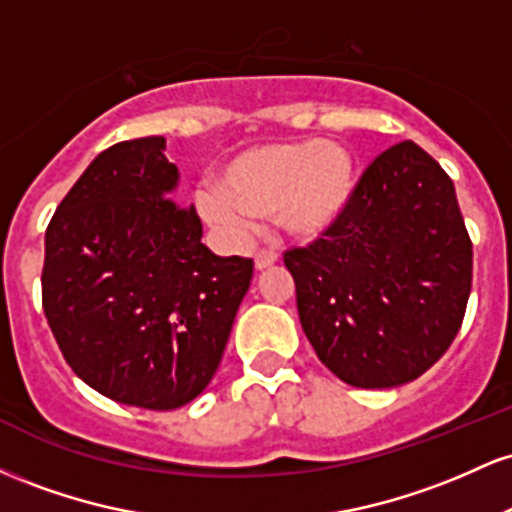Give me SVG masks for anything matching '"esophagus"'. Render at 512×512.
I'll use <instances>...</instances> for the list:
<instances>
[{
  "mask_svg": "<svg viewBox=\"0 0 512 512\" xmlns=\"http://www.w3.org/2000/svg\"><path fill=\"white\" fill-rule=\"evenodd\" d=\"M276 260H279V255H276L274 250H260L255 255V269H257V272H264V269L272 267Z\"/></svg>",
  "mask_w": 512,
  "mask_h": 512,
  "instance_id": "1",
  "label": "esophagus"
}]
</instances>
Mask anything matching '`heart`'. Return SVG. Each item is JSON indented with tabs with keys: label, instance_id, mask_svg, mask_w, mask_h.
<instances>
[{
	"label": "heart",
	"instance_id": "1",
	"mask_svg": "<svg viewBox=\"0 0 512 512\" xmlns=\"http://www.w3.org/2000/svg\"><path fill=\"white\" fill-rule=\"evenodd\" d=\"M356 185L351 151L308 137L240 151L221 168L219 185L197 192V207L228 228L274 216L286 236L310 243L344 219Z\"/></svg>",
	"mask_w": 512,
	"mask_h": 512
}]
</instances>
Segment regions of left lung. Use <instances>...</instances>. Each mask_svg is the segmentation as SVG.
Listing matches in <instances>:
<instances>
[{
    "label": "left lung",
    "instance_id": "left-lung-1",
    "mask_svg": "<svg viewBox=\"0 0 512 512\" xmlns=\"http://www.w3.org/2000/svg\"><path fill=\"white\" fill-rule=\"evenodd\" d=\"M284 262L317 358L363 390L424 375L460 332L472 291L455 185L414 142L375 158L344 219Z\"/></svg>",
    "mask_w": 512,
    "mask_h": 512
}]
</instances>
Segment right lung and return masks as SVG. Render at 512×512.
Here are the masks:
<instances>
[{"instance_id": "right-lung-1", "label": "right lung", "mask_w": 512, "mask_h": 512, "mask_svg": "<svg viewBox=\"0 0 512 512\" xmlns=\"http://www.w3.org/2000/svg\"><path fill=\"white\" fill-rule=\"evenodd\" d=\"M163 151L142 137L93 158L45 231L43 267L45 317L74 373L156 411L202 395L252 279V260L202 243Z\"/></svg>"}]
</instances>
